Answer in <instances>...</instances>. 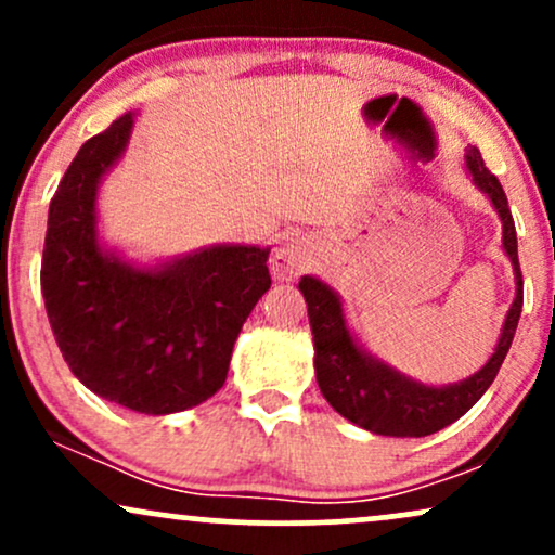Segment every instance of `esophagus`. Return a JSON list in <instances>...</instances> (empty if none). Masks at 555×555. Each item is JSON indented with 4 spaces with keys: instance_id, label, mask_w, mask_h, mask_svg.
Here are the masks:
<instances>
[{
    "instance_id": "34e87169",
    "label": "esophagus",
    "mask_w": 555,
    "mask_h": 555,
    "mask_svg": "<svg viewBox=\"0 0 555 555\" xmlns=\"http://www.w3.org/2000/svg\"><path fill=\"white\" fill-rule=\"evenodd\" d=\"M271 269H273V276L282 279V282H289V279H295L308 269V256H305V250L295 242H289V245L279 247L276 253H273L271 258Z\"/></svg>"
}]
</instances>
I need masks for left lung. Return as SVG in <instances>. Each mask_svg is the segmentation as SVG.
<instances>
[{
  "label": "left lung",
  "instance_id": "1",
  "mask_svg": "<svg viewBox=\"0 0 555 555\" xmlns=\"http://www.w3.org/2000/svg\"><path fill=\"white\" fill-rule=\"evenodd\" d=\"M467 169L477 188L493 201L495 211L501 216L503 250L512 258L514 276H517V297L508 308L499 347H495L488 365L477 371L473 378L443 388L423 386L384 365V362L367 358L344 323L339 297L313 276L299 279V292L308 302L310 328H313L315 378L321 393L341 417L360 425V428L378 433V436L423 438L460 420L488 391V386L499 375L508 347H512L514 331H517L521 315V302H525V289H521L525 284H521L517 256V229H514L512 211H508V201L499 177L486 167L475 145L467 151Z\"/></svg>",
  "mask_w": 555,
  "mask_h": 555
}]
</instances>
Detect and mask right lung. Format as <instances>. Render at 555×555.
I'll return each mask as SVG.
<instances>
[{"instance_id":"obj_1","label":"right lung","mask_w":555,"mask_h":555,"mask_svg":"<svg viewBox=\"0 0 555 555\" xmlns=\"http://www.w3.org/2000/svg\"><path fill=\"white\" fill-rule=\"evenodd\" d=\"M125 114L82 143L49 206L41 292L69 371L101 399L169 415L227 380L242 323L269 292V247L221 245L164 269H132L95 237V188L122 156Z\"/></svg>"}]
</instances>
